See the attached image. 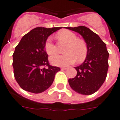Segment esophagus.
Segmentation results:
<instances>
[{"label":"esophagus","mask_w":120,"mask_h":120,"mask_svg":"<svg viewBox=\"0 0 120 120\" xmlns=\"http://www.w3.org/2000/svg\"><path fill=\"white\" fill-rule=\"evenodd\" d=\"M67 68H65V67H62V68H61V70H67Z\"/></svg>","instance_id":"obj_1"}]
</instances>
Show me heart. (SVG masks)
Returning <instances> with one entry per match:
<instances>
[{
    "instance_id": "1",
    "label": "heart",
    "mask_w": 120,
    "mask_h": 120,
    "mask_svg": "<svg viewBox=\"0 0 120 120\" xmlns=\"http://www.w3.org/2000/svg\"><path fill=\"white\" fill-rule=\"evenodd\" d=\"M57 38L59 41L67 43L64 51L65 54L51 56L50 61L52 64L64 67L71 65L76 61L78 62H81L86 59L87 55V45L84 41L77 39L74 33L67 30H61L57 34ZM44 49L49 55L56 53V46L50 38L46 40Z\"/></svg>"
}]
</instances>
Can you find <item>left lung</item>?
Here are the masks:
<instances>
[{
  "label": "left lung",
  "instance_id": "8db88e82",
  "mask_svg": "<svg viewBox=\"0 0 120 120\" xmlns=\"http://www.w3.org/2000/svg\"><path fill=\"white\" fill-rule=\"evenodd\" d=\"M80 34L87 45V55L82 64L75 67L77 74L68 79L71 88L82 95H92L104 83L109 68V53L97 34L84 26L65 27Z\"/></svg>",
  "mask_w": 120,
  "mask_h": 120
}]
</instances>
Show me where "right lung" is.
<instances>
[{
  "instance_id": "obj_1",
  "label": "right lung",
  "mask_w": 120,
  "mask_h": 120,
  "mask_svg": "<svg viewBox=\"0 0 120 120\" xmlns=\"http://www.w3.org/2000/svg\"><path fill=\"white\" fill-rule=\"evenodd\" d=\"M61 28L36 27L23 36L15 48L13 55L14 78L24 90L39 94L53 83L60 68L49 64L44 44L49 36Z\"/></svg>"
}]
</instances>
